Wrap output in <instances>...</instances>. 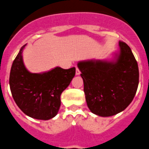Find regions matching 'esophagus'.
I'll return each instance as SVG.
<instances>
[{"mask_svg": "<svg viewBox=\"0 0 149 149\" xmlns=\"http://www.w3.org/2000/svg\"><path fill=\"white\" fill-rule=\"evenodd\" d=\"M80 73H81V72H80L79 69L78 68H76V75H79Z\"/></svg>", "mask_w": 149, "mask_h": 149, "instance_id": "1", "label": "esophagus"}]
</instances>
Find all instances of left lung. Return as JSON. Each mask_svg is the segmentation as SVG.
<instances>
[{"instance_id":"8db88e82","label":"left lung","mask_w":149,"mask_h":149,"mask_svg":"<svg viewBox=\"0 0 149 149\" xmlns=\"http://www.w3.org/2000/svg\"><path fill=\"white\" fill-rule=\"evenodd\" d=\"M116 61L89 60L78 63L87 104L92 113L111 116L132 102L139 84V69L126 43L119 42Z\"/></svg>"}]
</instances>
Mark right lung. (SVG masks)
Here are the masks:
<instances>
[{"instance_id": "obj_1", "label": "right lung", "mask_w": 149, "mask_h": 149, "mask_svg": "<svg viewBox=\"0 0 149 149\" xmlns=\"http://www.w3.org/2000/svg\"><path fill=\"white\" fill-rule=\"evenodd\" d=\"M23 46L12 65L9 86L15 102L26 115L48 120L54 117L61 105V94L76 74V68L56 67L43 73H32L25 68Z\"/></svg>"}]
</instances>
